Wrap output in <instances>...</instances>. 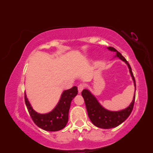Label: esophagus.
Instances as JSON below:
<instances>
[{"label": "esophagus", "mask_w": 153, "mask_h": 153, "mask_svg": "<svg viewBox=\"0 0 153 153\" xmlns=\"http://www.w3.org/2000/svg\"><path fill=\"white\" fill-rule=\"evenodd\" d=\"M84 88H85V85H83V84H80V85H78V89L79 94H80V93L82 92V91L83 90Z\"/></svg>", "instance_id": "1"}]
</instances>
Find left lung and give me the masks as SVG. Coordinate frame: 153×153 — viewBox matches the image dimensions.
<instances>
[{
    "instance_id": "1",
    "label": "left lung",
    "mask_w": 153,
    "mask_h": 153,
    "mask_svg": "<svg viewBox=\"0 0 153 153\" xmlns=\"http://www.w3.org/2000/svg\"><path fill=\"white\" fill-rule=\"evenodd\" d=\"M108 49L111 51L117 52V57L119 59H122L128 65V68L129 69V72L132 78L133 81H134V86L136 88V83H135L134 77L133 75L131 68L129 65V62H127V59L124 58L120 52H119L117 50H115L114 47H109ZM82 96L83 97L84 101H85V106L88 114L89 118L93 124L96 127L102 129H111L119 126L124 121L127 119L129 116L130 115L131 112L132 111L133 107H134V100H135V93L134 95L131 104L125 109H123L119 111H111L106 110L101 106L96 99V97L87 89H84L81 93Z\"/></svg>"
}]
</instances>
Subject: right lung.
<instances>
[{
	"label": "right lung",
	"instance_id": "right-lung-1",
	"mask_svg": "<svg viewBox=\"0 0 153 153\" xmlns=\"http://www.w3.org/2000/svg\"><path fill=\"white\" fill-rule=\"evenodd\" d=\"M77 94L78 88L76 86L65 91L55 108L50 113L45 114H39L33 109L26 98V94L24 99L28 111L35 124L44 130L55 131L60 130L66 126L71 101Z\"/></svg>",
	"mask_w": 153,
	"mask_h": 153
}]
</instances>
